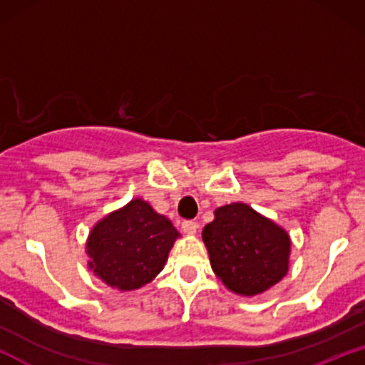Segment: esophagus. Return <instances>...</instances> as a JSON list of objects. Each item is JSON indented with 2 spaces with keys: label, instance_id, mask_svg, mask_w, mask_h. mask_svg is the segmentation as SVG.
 Instances as JSON below:
<instances>
[{
  "label": "esophagus",
  "instance_id": "1",
  "mask_svg": "<svg viewBox=\"0 0 365 365\" xmlns=\"http://www.w3.org/2000/svg\"><path fill=\"white\" fill-rule=\"evenodd\" d=\"M182 230H183V233H187V235H194V233L197 232V223H195V221H192V220L183 221Z\"/></svg>",
  "mask_w": 365,
  "mask_h": 365
}]
</instances>
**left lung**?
Here are the masks:
<instances>
[{"label":"left lung","instance_id":"left-lung-1","mask_svg":"<svg viewBox=\"0 0 365 365\" xmlns=\"http://www.w3.org/2000/svg\"><path fill=\"white\" fill-rule=\"evenodd\" d=\"M202 240L215 274L237 295H259L288 273L290 237L247 204L217 207Z\"/></svg>","mask_w":365,"mask_h":365}]
</instances>
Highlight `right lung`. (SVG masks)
<instances>
[{
  "instance_id": "right-lung-1",
  "label": "right lung",
  "mask_w": 365,
  "mask_h": 365,
  "mask_svg": "<svg viewBox=\"0 0 365 365\" xmlns=\"http://www.w3.org/2000/svg\"><path fill=\"white\" fill-rule=\"evenodd\" d=\"M178 237L168 217L145 200L133 199L92 228L87 238L89 267L111 288L137 290L161 273Z\"/></svg>"
}]
</instances>
